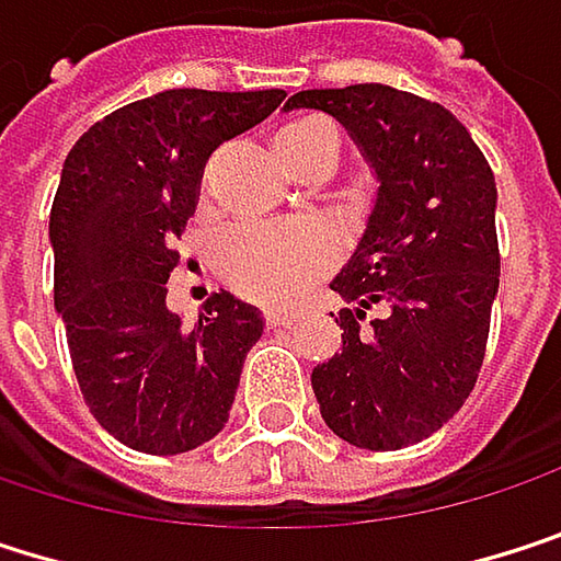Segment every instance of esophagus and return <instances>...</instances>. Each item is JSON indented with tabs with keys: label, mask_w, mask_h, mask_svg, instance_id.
Instances as JSON below:
<instances>
[{
	"label": "esophagus",
	"mask_w": 561,
	"mask_h": 561,
	"mask_svg": "<svg viewBox=\"0 0 561 561\" xmlns=\"http://www.w3.org/2000/svg\"><path fill=\"white\" fill-rule=\"evenodd\" d=\"M294 320H297V313H294V310H267V313H264L267 330H284V327H290Z\"/></svg>",
	"instance_id": "obj_1"
}]
</instances>
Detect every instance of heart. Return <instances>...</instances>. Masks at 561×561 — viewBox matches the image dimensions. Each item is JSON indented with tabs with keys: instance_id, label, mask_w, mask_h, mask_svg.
<instances>
[{
	"instance_id": "heart-1",
	"label": "heart",
	"mask_w": 561,
	"mask_h": 561,
	"mask_svg": "<svg viewBox=\"0 0 561 561\" xmlns=\"http://www.w3.org/2000/svg\"><path fill=\"white\" fill-rule=\"evenodd\" d=\"M280 159L300 172L317 159L336 162L340 140L320 117H300L277 134ZM340 254L336 234L320 221H248L221 234L218 267L234 290L264 304L300 297Z\"/></svg>"
}]
</instances>
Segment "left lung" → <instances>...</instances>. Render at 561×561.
Instances as JSON below:
<instances>
[{
  "instance_id": "1",
  "label": "left lung",
  "mask_w": 561,
  "mask_h": 561,
  "mask_svg": "<svg viewBox=\"0 0 561 561\" xmlns=\"http://www.w3.org/2000/svg\"><path fill=\"white\" fill-rule=\"evenodd\" d=\"M294 107L336 117L379 179L330 284L356 307L340 310L343 353L313 369V396L343 440L399 450L454 419L483 366L500 287L493 169L450 111L389 84L300 91ZM373 306L383 317L366 324Z\"/></svg>"
}]
</instances>
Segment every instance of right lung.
Masks as SVG:
<instances>
[{"mask_svg": "<svg viewBox=\"0 0 561 561\" xmlns=\"http://www.w3.org/2000/svg\"><path fill=\"white\" fill-rule=\"evenodd\" d=\"M284 98L162 91L98 121L65 159L48 225L55 310L91 415L134 450L185 454L228 421L264 320L221 290L185 327L165 307L172 241L195 215L208 156Z\"/></svg>", "mask_w": 561, "mask_h": 561, "instance_id": "1", "label": "right lung"}]
</instances>
